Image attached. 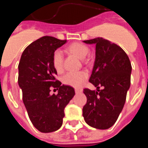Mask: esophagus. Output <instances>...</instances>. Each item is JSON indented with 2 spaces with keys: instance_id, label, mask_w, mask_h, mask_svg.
Returning <instances> with one entry per match:
<instances>
[{
  "instance_id": "esophagus-1",
  "label": "esophagus",
  "mask_w": 148,
  "mask_h": 148,
  "mask_svg": "<svg viewBox=\"0 0 148 148\" xmlns=\"http://www.w3.org/2000/svg\"><path fill=\"white\" fill-rule=\"evenodd\" d=\"M82 92V89H75V93L76 94L81 93Z\"/></svg>"
}]
</instances>
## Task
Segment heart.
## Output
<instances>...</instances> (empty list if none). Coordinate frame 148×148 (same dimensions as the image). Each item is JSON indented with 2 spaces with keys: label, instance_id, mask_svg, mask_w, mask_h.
Returning a JSON list of instances; mask_svg holds the SVG:
<instances>
[{
  "label": "heart",
  "instance_id": "obj_1",
  "mask_svg": "<svg viewBox=\"0 0 148 148\" xmlns=\"http://www.w3.org/2000/svg\"><path fill=\"white\" fill-rule=\"evenodd\" d=\"M66 50L72 54L75 55L78 58L83 60L86 58L90 53V49L87 46L81 43H73L70 44ZM53 65L55 70L58 73H62L64 70V54L62 51L57 49L53 55ZM87 73L84 70L77 72H70L67 73L63 78V83L68 86L80 88L86 79L87 78Z\"/></svg>",
  "mask_w": 148,
  "mask_h": 148
}]
</instances>
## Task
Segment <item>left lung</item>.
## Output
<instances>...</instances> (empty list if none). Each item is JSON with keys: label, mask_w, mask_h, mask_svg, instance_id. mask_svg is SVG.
<instances>
[{"label": "left lung", "mask_w": 148, "mask_h": 148, "mask_svg": "<svg viewBox=\"0 0 148 148\" xmlns=\"http://www.w3.org/2000/svg\"><path fill=\"white\" fill-rule=\"evenodd\" d=\"M95 45V58L89 82L97 91L84 89L87 104L83 116L92 127L106 130L113 126L122 110L130 86L132 66L119 46L102 38L84 40ZM102 86V90H99Z\"/></svg>", "instance_id": "8db88e82"}]
</instances>
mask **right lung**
Returning a JSON list of instances; mask_svg holds the SVG:
<instances>
[{"instance_id":"1","label":"right lung","mask_w":148,"mask_h":148,"mask_svg":"<svg viewBox=\"0 0 148 148\" xmlns=\"http://www.w3.org/2000/svg\"><path fill=\"white\" fill-rule=\"evenodd\" d=\"M66 42L51 36H44L24 49L18 64V85L27 113L37 130L51 133L58 130L64 117V108L75 95L70 86L61 85L56 79L57 71L53 65V55ZM57 88V95H50Z\"/></svg>"}]
</instances>
